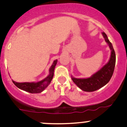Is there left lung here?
I'll return each mask as SVG.
<instances>
[{"label":"left lung","instance_id":"left-lung-1","mask_svg":"<svg viewBox=\"0 0 127 127\" xmlns=\"http://www.w3.org/2000/svg\"><path fill=\"white\" fill-rule=\"evenodd\" d=\"M105 41L108 43L111 50V56L108 63L106 64L101 70L93 74L92 77L89 78L78 79L72 77L73 81L77 85L78 87L85 92H93L105 86L110 80L113 74L116 64V54L113 48L112 44L108 39L105 32L102 33Z\"/></svg>","mask_w":127,"mask_h":127}]
</instances>
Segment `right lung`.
I'll return each instance as SVG.
<instances>
[{"label":"right lung","instance_id":"add662e5","mask_svg":"<svg viewBox=\"0 0 127 127\" xmlns=\"http://www.w3.org/2000/svg\"><path fill=\"white\" fill-rule=\"evenodd\" d=\"M57 63V60L54 61L52 65L50 67L49 75L45 79H43L41 81L37 82V83H17L14 81L12 80V83L18 88L28 92L31 93H41L51 83L53 78V76H54V69H55V67L56 66Z\"/></svg>","mask_w":127,"mask_h":127}]
</instances>
